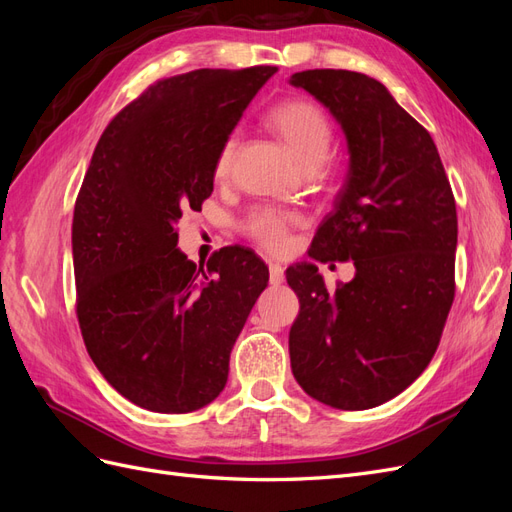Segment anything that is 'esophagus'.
Here are the masks:
<instances>
[{
  "label": "esophagus",
  "instance_id": "esophagus-1",
  "mask_svg": "<svg viewBox=\"0 0 512 512\" xmlns=\"http://www.w3.org/2000/svg\"><path fill=\"white\" fill-rule=\"evenodd\" d=\"M269 282L273 286H280L284 282V267L277 265V262H271L269 265Z\"/></svg>",
  "mask_w": 512,
  "mask_h": 512
}]
</instances>
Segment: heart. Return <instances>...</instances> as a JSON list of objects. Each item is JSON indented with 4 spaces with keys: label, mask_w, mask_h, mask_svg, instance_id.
Segmentation results:
<instances>
[{
    "label": "heart",
    "mask_w": 512,
    "mask_h": 512,
    "mask_svg": "<svg viewBox=\"0 0 512 512\" xmlns=\"http://www.w3.org/2000/svg\"><path fill=\"white\" fill-rule=\"evenodd\" d=\"M269 128L282 138L292 156L301 162L303 168L314 170L327 160L333 128L329 117L322 108L305 98H292L275 104L267 113ZM237 136H228L218 149L213 162V175L226 179L230 175L232 160H235ZM301 224V215L275 207H256L243 220L241 228L247 237L256 241L267 252H284L290 243V228Z\"/></svg>",
    "instance_id": "heart-1"
}]
</instances>
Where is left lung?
I'll use <instances>...</instances> for the list:
<instances>
[{"label":"left lung","instance_id":"8db88e82","mask_svg":"<svg viewBox=\"0 0 512 512\" xmlns=\"http://www.w3.org/2000/svg\"><path fill=\"white\" fill-rule=\"evenodd\" d=\"M290 85L329 108L350 153L309 258L356 269L329 292L314 262L288 267L301 305L288 339L292 374L331 408H376L406 391L440 344L455 299V196L433 138L380 81L305 70Z\"/></svg>","mask_w":512,"mask_h":512}]
</instances>
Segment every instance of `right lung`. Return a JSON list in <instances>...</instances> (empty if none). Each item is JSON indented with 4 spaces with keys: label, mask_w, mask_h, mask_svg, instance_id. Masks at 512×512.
<instances>
[{
    "label": "right lung",
    "mask_w": 512,
    "mask_h": 512,
    "mask_svg": "<svg viewBox=\"0 0 512 512\" xmlns=\"http://www.w3.org/2000/svg\"><path fill=\"white\" fill-rule=\"evenodd\" d=\"M275 72L203 68L153 83L91 156L72 220L76 316L100 374L145 410L211 404L267 288V265L239 245L196 269L175 224L211 196L218 149Z\"/></svg>",
    "instance_id": "add662e5"
}]
</instances>
